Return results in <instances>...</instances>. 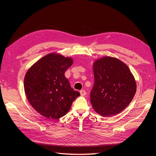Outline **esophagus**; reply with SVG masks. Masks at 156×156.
I'll return each instance as SVG.
<instances>
[{
	"label": "esophagus",
	"instance_id": "esophagus-1",
	"mask_svg": "<svg viewBox=\"0 0 156 156\" xmlns=\"http://www.w3.org/2000/svg\"><path fill=\"white\" fill-rule=\"evenodd\" d=\"M80 95H81L82 96H85V95L87 94L86 91H84V90H81V91H80Z\"/></svg>",
	"mask_w": 156,
	"mask_h": 156
}]
</instances>
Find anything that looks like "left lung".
I'll return each mask as SVG.
<instances>
[{"mask_svg":"<svg viewBox=\"0 0 156 156\" xmlns=\"http://www.w3.org/2000/svg\"><path fill=\"white\" fill-rule=\"evenodd\" d=\"M94 84L90 93L92 107L101 115L118 114L130 104L136 83L127 65L112 57H103L94 64Z\"/></svg>","mask_w":156,"mask_h":156,"instance_id":"left-lung-1","label":"left lung"}]
</instances>
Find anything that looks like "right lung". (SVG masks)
I'll use <instances>...</instances> for the list:
<instances>
[{
	"label": "right lung",
	"mask_w": 156,
	"mask_h": 156,
	"mask_svg": "<svg viewBox=\"0 0 156 156\" xmlns=\"http://www.w3.org/2000/svg\"><path fill=\"white\" fill-rule=\"evenodd\" d=\"M72 59L49 54L37 61L27 71L24 79L25 92L34 109L49 119L67 114L72 102L80 96L65 78Z\"/></svg>",
	"instance_id": "obj_1"
}]
</instances>
